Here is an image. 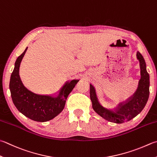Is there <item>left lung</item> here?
Masks as SVG:
<instances>
[{
  "mask_svg": "<svg viewBox=\"0 0 157 157\" xmlns=\"http://www.w3.org/2000/svg\"><path fill=\"white\" fill-rule=\"evenodd\" d=\"M137 57L140 61L141 68V79L138 88L133 96L126 102L120 104L117 108L108 109L100 105L98 101L95 89L90 84V99L94 110L109 122L122 124L130 121L143 110L148 100L150 76L146 70V62L140 52H137Z\"/></svg>",
  "mask_w": 157,
  "mask_h": 157,
  "instance_id": "left-lung-1",
  "label": "left lung"
}]
</instances>
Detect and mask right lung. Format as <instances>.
Here are the masks:
<instances>
[{
	"label": "right lung",
	"instance_id": "add662e5",
	"mask_svg": "<svg viewBox=\"0 0 157 157\" xmlns=\"http://www.w3.org/2000/svg\"><path fill=\"white\" fill-rule=\"evenodd\" d=\"M27 48L26 47L22 54L17 58L11 73L10 82L11 98L17 110L26 117L36 122H46L53 119L63 111L67 96L78 80L67 82L57 97L39 95L29 91L24 86L19 75L20 63Z\"/></svg>",
	"mask_w": 157,
	"mask_h": 157
}]
</instances>
